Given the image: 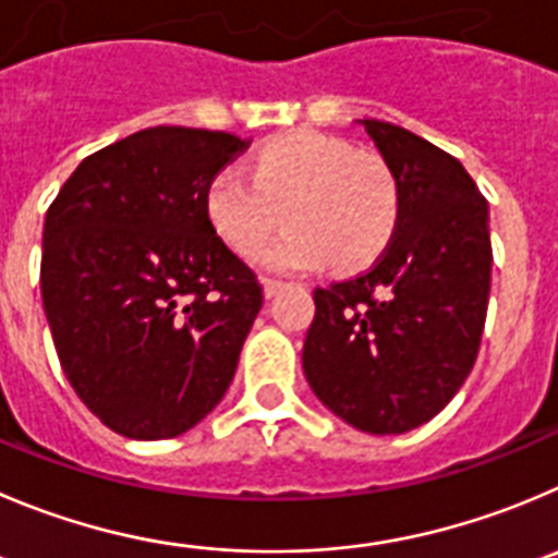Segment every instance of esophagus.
I'll use <instances>...</instances> for the list:
<instances>
[{
	"mask_svg": "<svg viewBox=\"0 0 558 558\" xmlns=\"http://www.w3.org/2000/svg\"><path fill=\"white\" fill-rule=\"evenodd\" d=\"M283 289H286V283H280V280H264V296H267V300L278 296Z\"/></svg>",
	"mask_w": 558,
	"mask_h": 558,
	"instance_id": "esophagus-1",
	"label": "esophagus"
}]
</instances>
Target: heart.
<instances>
[{
  "instance_id": "b5f03b06",
  "label": "heart",
  "mask_w": 558,
  "mask_h": 558,
  "mask_svg": "<svg viewBox=\"0 0 558 558\" xmlns=\"http://www.w3.org/2000/svg\"><path fill=\"white\" fill-rule=\"evenodd\" d=\"M203 208L217 236L242 258H253L280 226L289 231L264 253L275 272L314 269L330 258L341 272L372 264L397 231L399 186L379 156L322 132L269 140L250 159L217 170Z\"/></svg>"
}]
</instances>
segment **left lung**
I'll return each instance as SVG.
<instances>
[{
	"mask_svg": "<svg viewBox=\"0 0 558 558\" xmlns=\"http://www.w3.org/2000/svg\"><path fill=\"white\" fill-rule=\"evenodd\" d=\"M399 186V222L368 272L314 291L303 372L327 410L402 435L454 399L490 296V211L454 156L383 121H357Z\"/></svg>",
	"mask_w": 558,
	"mask_h": 558,
	"instance_id": "obj_1",
	"label": "left lung"
}]
</instances>
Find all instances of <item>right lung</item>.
<instances>
[{"instance_id": "right-lung-1", "label": "right lung", "mask_w": 558, "mask_h": 558, "mask_svg": "<svg viewBox=\"0 0 558 558\" xmlns=\"http://www.w3.org/2000/svg\"><path fill=\"white\" fill-rule=\"evenodd\" d=\"M247 145L208 129H143L87 156L46 215L40 294L57 357L118 435H184L236 374L264 294L203 195Z\"/></svg>"}]
</instances>
